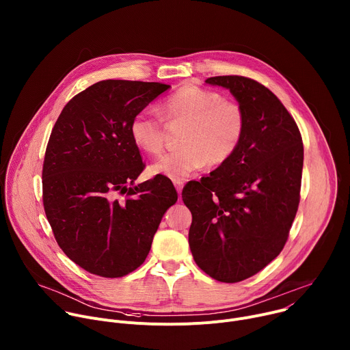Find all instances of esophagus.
Returning a JSON list of instances; mask_svg holds the SVG:
<instances>
[{"label": "esophagus", "mask_w": 350, "mask_h": 350, "mask_svg": "<svg viewBox=\"0 0 350 350\" xmlns=\"http://www.w3.org/2000/svg\"><path fill=\"white\" fill-rule=\"evenodd\" d=\"M173 183H174V187H176V189H177V192L180 195L181 191H183V187H184V181L183 180H174Z\"/></svg>", "instance_id": "34e87169"}]
</instances>
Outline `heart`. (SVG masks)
Returning <instances> with one entry per match:
<instances>
[{"label": "heart", "instance_id": "1", "mask_svg": "<svg viewBox=\"0 0 350 350\" xmlns=\"http://www.w3.org/2000/svg\"><path fill=\"white\" fill-rule=\"evenodd\" d=\"M165 115L187 123L181 137V149L162 155L149 170L152 174L180 180L205 163L220 166L238 149L246 129L242 107L226 99L216 91L187 84L173 92L162 107ZM133 142L146 154L157 155L165 144L161 119L139 112L130 122Z\"/></svg>", "mask_w": 350, "mask_h": 350}]
</instances>
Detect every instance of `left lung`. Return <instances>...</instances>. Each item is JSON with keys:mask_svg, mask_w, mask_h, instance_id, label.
<instances>
[{"mask_svg": "<svg viewBox=\"0 0 350 350\" xmlns=\"http://www.w3.org/2000/svg\"><path fill=\"white\" fill-rule=\"evenodd\" d=\"M206 83L230 90L246 129L226 163L184 187L192 215L188 242L199 269L220 282H239L274 260L288 239L301 199L304 142L293 118L263 84L243 76Z\"/></svg>", "mask_w": 350, "mask_h": 350, "instance_id": "left-lung-1", "label": "left lung"}]
</instances>
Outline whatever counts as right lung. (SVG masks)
<instances>
[{
    "label": "right lung",
    "instance_id": "right-lung-1",
    "mask_svg": "<svg viewBox=\"0 0 350 350\" xmlns=\"http://www.w3.org/2000/svg\"><path fill=\"white\" fill-rule=\"evenodd\" d=\"M169 88L98 81L70 99L49 135L44 211L65 255L91 274L118 278L139 267L177 201L165 176L134 184L145 165L129 131L131 119Z\"/></svg>",
    "mask_w": 350,
    "mask_h": 350
}]
</instances>
